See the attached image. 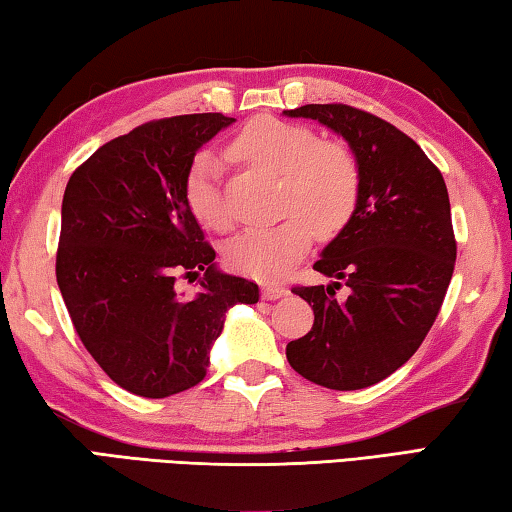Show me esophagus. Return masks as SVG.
<instances>
[{"label":"esophagus","instance_id":"esophagus-1","mask_svg":"<svg viewBox=\"0 0 512 512\" xmlns=\"http://www.w3.org/2000/svg\"><path fill=\"white\" fill-rule=\"evenodd\" d=\"M284 293H287V289H284L282 284H268V282L262 284V296L268 300L280 298V296H284Z\"/></svg>","mask_w":512,"mask_h":512}]
</instances>
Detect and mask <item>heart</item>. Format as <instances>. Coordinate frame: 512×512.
<instances>
[{"instance_id": "1", "label": "heart", "mask_w": 512, "mask_h": 512, "mask_svg": "<svg viewBox=\"0 0 512 512\" xmlns=\"http://www.w3.org/2000/svg\"><path fill=\"white\" fill-rule=\"evenodd\" d=\"M232 158L280 176V214L268 228L241 232L225 248L232 271L275 280L298 264L314 239L334 237L352 221L361 201V167L339 140H318L311 128L277 117H255L232 137ZM223 167L214 153H198L185 180L187 205L207 230L232 228L223 198Z\"/></svg>"}]
</instances>
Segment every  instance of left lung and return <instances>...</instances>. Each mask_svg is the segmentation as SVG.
<instances>
[{
	"label": "left lung",
	"mask_w": 512,
	"mask_h": 512,
	"mask_svg": "<svg viewBox=\"0 0 512 512\" xmlns=\"http://www.w3.org/2000/svg\"><path fill=\"white\" fill-rule=\"evenodd\" d=\"M318 119L348 140L361 167V201L314 271L332 284L293 287L314 327L287 345L291 368L332 391H359L404 366L443 307L456 237L443 173L400 128L345 103L284 110ZM349 287V296L335 291Z\"/></svg>",
	"instance_id": "1"
}]
</instances>
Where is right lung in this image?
Returning a JSON list of instances; mask_svg holds the SVG:
<instances>
[{"label":"right lung","instance_id":"add662e5","mask_svg":"<svg viewBox=\"0 0 512 512\" xmlns=\"http://www.w3.org/2000/svg\"><path fill=\"white\" fill-rule=\"evenodd\" d=\"M232 121H146L94 151L65 187L58 289L85 350L128 393L160 400L201 384L225 311L259 300L255 282L216 271L185 196L196 151ZM201 270L202 293L180 297L177 277Z\"/></svg>","mask_w":512,"mask_h":512}]
</instances>
